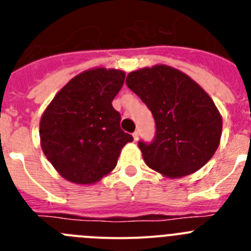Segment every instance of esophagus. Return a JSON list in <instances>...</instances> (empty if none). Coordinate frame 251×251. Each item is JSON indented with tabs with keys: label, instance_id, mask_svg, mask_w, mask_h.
<instances>
[{
	"label": "esophagus",
	"instance_id": "34e87169",
	"mask_svg": "<svg viewBox=\"0 0 251 251\" xmlns=\"http://www.w3.org/2000/svg\"><path fill=\"white\" fill-rule=\"evenodd\" d=\"M138 137H139V132H138V130H135V132L133 133V138H134V142L138 141Z\"/></svg>",
	"mask_w": 251,
	"mask_h": 251
}]
</instances>
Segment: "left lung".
Returning a JSON list of instances; mask_svg holds the SVG:
<instances>
[{"label": "left lung", "mask_w": 251, "mask_h": 251, "mask_svg": "<svg viewBox=\"0 0 251 251\" xmlns=\"http://www.w3.org/2000/svg\"><path fill=\"white\" fill-rule=\"evenodd\" d=\"M155 122L153 141H139L149 168L169 178L189 176L209 162L219 146L222 117L206 92L167 66L134 71L126 79Z\"/></svg>", "instance_id": "obj_1"}]
</instances>
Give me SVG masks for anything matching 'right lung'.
Instances as JSON below:
<instances>
[{
	"label": "right lung",
	"instance_id": "1",
	"mask_svg": "<svg viewBox=\"0 0 251 251\" xmlns=\"http://www.w3.org/2000/svg\"><path fill=\"white\" fill-rule=\"evenodd\" d=\"M126 73L96 68L75 75L57 93L40 123L42 151L67 180L92 184L117 165L133 137L121 129L112 105Z\"/></svg>",
	"mask_w": 251,
	"mask_h": 251
}]
</instances>
